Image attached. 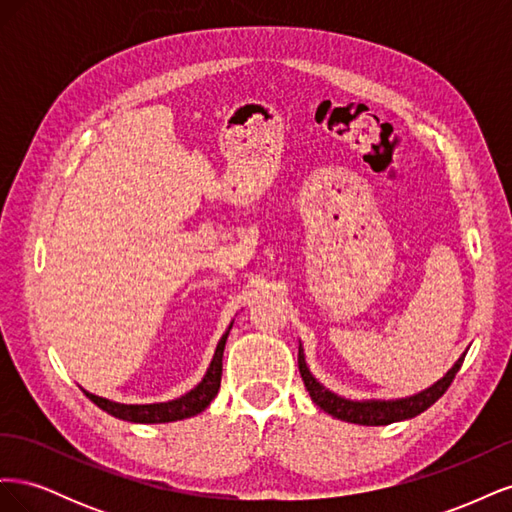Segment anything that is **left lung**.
Returning <instances> with one entry per match:
<instances>
[{
  "label": "left lung",
  "instance_id": "8db88e82",
  "mask_svg": "<svg viewBox=\"0 0 512 512\" xmlns=\"http://www.w3.org/2000/svg\"><path fill=\"white\" fill-rule=\"evenodd\" d=\"M466 359V352H463L457 363L446 371V376L440 378L436 384H431L429 389L416 393L406 399H391V401H380V399H369V401H350L331 393L312 376V371L307 369L305 354L299 344V371L305 382V389L309 391L314 404L329 412L331 416L339 418V421L356 423V425H391L397 421H406V418H414L421 412H425L429 406L436 404V401L446 393L448 386L455 380L457 371L461 369V363Z\"/></svg>",
  "mask_w": 512,
  "mask_h": 512
}]
</instances>
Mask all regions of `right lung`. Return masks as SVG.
I'll return each mask as SVG.
<instances>
[{"instance_id":"add662e5","label":"right lung","mask_w":512,"mask_h":512,"mask_svg":"<svg viewBox=\"0 0 512 512\" xmlns=\"http://www.w3.org/2000/svg\"><path fill=\"white\" fill-rule=\"evenodd\" d=\"M230 329H232V322H230L228 331L222 335L218 348H215V354H213L205 378L200 380L190 393H185L173 401H164V404H117V401L91 395L85 389H83V393L104 412H108L115 418H121V421H130V423H173V421H181V418L196 416L198 412H203L211 404L213 397L220 391L222 356H224V346H226Z\"/></svg>"}]
</instances>
